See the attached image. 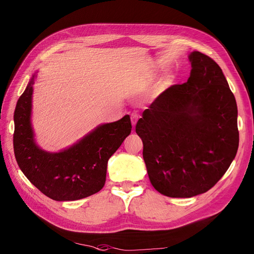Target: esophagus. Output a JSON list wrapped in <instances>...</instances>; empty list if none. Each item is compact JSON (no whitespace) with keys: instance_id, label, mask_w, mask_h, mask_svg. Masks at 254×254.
<instances>
[{"instance_id":"obj_1","label":"esophagus","mask_w":254,"mask_h":254,"mask_svg":"<svg viewBox=\"0 0 254 254\" xmlns=\"http://www.w3.org/2000/svg\"><path fill=\"white\" fill-rule=\"evenodd\" d=\"M137 120H139V115H137L136 113H132V114H131V123H132V126H133V127L135 126Z\"/></svg>"}]
</instances>
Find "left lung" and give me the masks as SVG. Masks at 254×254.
Segmentation results:
<instances>
[{"mask_svg":"<svg viewBox=\"0 0 254 254\" xmlns=\"http://www.w3.org/2000/svg\"><path fill=\"white\" fill-rule=\"evenodd\" d=\"M189 58L188 81L163 91L135 126L152 187L174 198L212 189L240 142L236 101L220 66L200 52Z\"/></svg>","mask_w":254,"mask_h":254,"instance_id":"obj_1","label":"left lung"}]
</instances>
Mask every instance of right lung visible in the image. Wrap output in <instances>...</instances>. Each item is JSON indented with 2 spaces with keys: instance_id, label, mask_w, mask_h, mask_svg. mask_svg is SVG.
I'll use <instances>...</instances> for the list:
<instances>
[{
  "instance_id": "obj_1",
  "label": "right lung",
  "mask_w": 254,
  "mask_h": 254,
  "mask_svg": "<svg viewBox=\"0 0 254 254\" xmlns=\"http://www.w3.org/2000/svg\"><path fill=\"white\" fill-rule=\"evenodd\" d=\"M34 78L20 96L13 114V150L20 170L53 200H78L97 193L105 186L109 158L131 132L129 115L97 127L64 151H44L36 145L30 125Z\"/></svg>"
}]
</instances>
